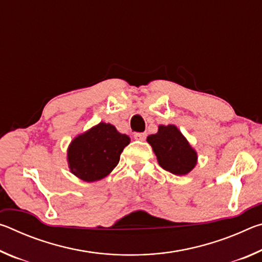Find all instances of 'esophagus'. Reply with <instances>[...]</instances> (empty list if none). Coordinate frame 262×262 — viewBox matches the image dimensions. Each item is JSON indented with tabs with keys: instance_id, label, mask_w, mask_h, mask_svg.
I'll return each instance as SVG.
<instances>
[{
	"instance_id": "1",
	"label": "esophagus",
	"mask_w": 262,
	"mask_h": 262,
	"mask_svg": "<svg viewBox=\"0 0 262 262\" xmlns=\"http://www.w3.org/2000/svg\"><path fill=\"white\" fill-rule=\"evenodd\" d=\"M145 137H147V134H145V133H135L134 134V139L139 141H144Z\"/></svg>"
}]
</instances>
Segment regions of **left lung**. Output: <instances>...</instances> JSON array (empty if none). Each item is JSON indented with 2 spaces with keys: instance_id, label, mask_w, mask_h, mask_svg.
<instances>
[{
  "instance_id": "obj_1",
  "label": "left lung",
  "mask_w": 262,
  "mask_h": 262,
  "mask_svg": "<svg viewBox=\"0 0 262 262\" xmlns=\"http://www.w3.org/2000/svg\"><path fill=\"white\" fill-rule=\"evenodd\" d=\"M158 164L176 176L187 174L196 165L198 154L174 125H161L156 134L147 137Z\"/></svg>"
}]
</instances>
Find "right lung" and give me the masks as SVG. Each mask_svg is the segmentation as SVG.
<instances>
[{"label":"right lung","instance_id":"obj_1","mask_svg":"<svg viewBox=\"0 0 262 262\" xmlns=\"http://www.w3.org/2000/svg\"><path fill=\"white\" fill-rule=\"evenodd\" d=\"M130 139L111 123L100 122L75 137L68 148L70 172L86 183L105 178L120 161Z\"/></svg>","mask_w":262,"mask_h":262}]
</instances>
